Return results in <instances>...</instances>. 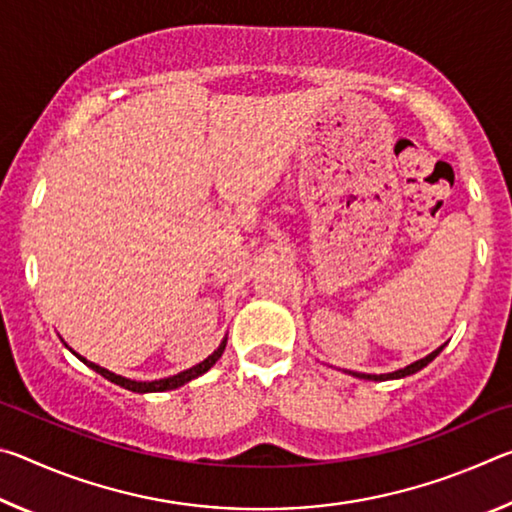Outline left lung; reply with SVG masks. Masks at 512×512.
<instances>
[{
	"mask_svg": "<svg viewBox=\"0 0 512 512\" xmlns=\"http://www.w3.org/2000/svg\"><path fill=\"white\" fill-rule=\"evenodd\" d=\"M443 348L445 345H440L438 350H433L429 357H424V359H420V361H415V363H411V366H406V368H402V370H395V372H388V375H363V372H352L350 370V375H354V377H359V379H370V381H386V379H400V377H406V375H413V372H418V370H422L424 366H427V363H431L433 359L438 357L440 352H443Z\"/></svg>",
	"mask_w": 512,
	"mask_h": 512,
	"instance_id": "8db88e82",
	"label": "left lung"
}]
</instances>
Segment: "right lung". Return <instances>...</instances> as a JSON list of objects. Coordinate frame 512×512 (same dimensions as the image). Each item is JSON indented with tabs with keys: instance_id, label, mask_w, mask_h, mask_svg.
<instances>
[{
	"instance_id": "obj_1",
	"label": "right lung",
	"mask_w": 512,
	"mask_h": 512,
	"mask_svg": "<svg viewBox=\"0 0 512 512\" xmlns=\"http://www.w3.org/2000/svg\"><path fill=\"white\" fill-rule=\"evenodd\" d=\"M223 350H225V341L210 354V357L198 363V366L189 368V370H185V372H178V375H173V377L160 379V381H133V379L119 377V375H115V372H110V370H106V368L97 366V363L85 361V359L79 357V354H76V352H74V354L85 363V366H90L92 370H97L101 377H106L108 381H112V384H117V386H121V388H128V391H133V393H162V391H173V388L183 386V384H187V381H192V379H196L198 375H203V372L210 370V368L214 366V363L221 359Z\"/></svg>"
}]
</instances>
